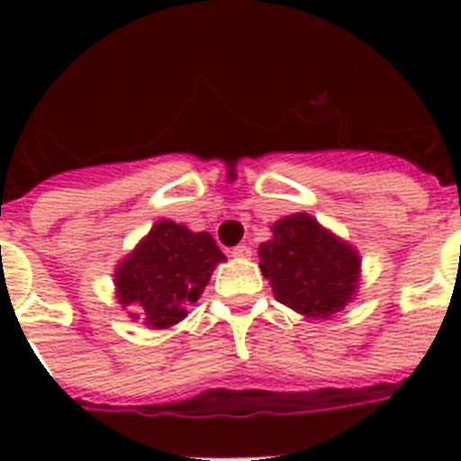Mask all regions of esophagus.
Here are the masks:
<instances>
[{
	"instance_id": "1",
	"label": "esophagus",
	"mask_w": 461,
	"mask_h": 461,
	"mask_svg": "<svg viewBox=\"0 0 461 461\" xmlns=\"http://www.w3.org/2000/svg\"><path fill=\"white\" fill-rule=\"evenodd\" d=\"M231 256H234V258H251V249H249V246L246 244H239V246H234V249H231Z\"/></svg>"
}]
</instances>
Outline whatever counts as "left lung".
Returning <instances> with one entry per match:
<instances>
[{"label": "left lung", "instance_id": "8db88e82", "mask_svg": "<svg viewBox=\"0 0 461 461\" xmlns=\"http://www.w3.org/2000/svg\"><path fill=\"white\" fill-rule=\"evenodd\" d=\"M273 239L260 244V270L275 299L318 321L342 311L358 289L361 258L354 246L337 239L308 212L282 217Z\"/></svg>", "mask_w": 461, "mask_h": 461}]
</instances>
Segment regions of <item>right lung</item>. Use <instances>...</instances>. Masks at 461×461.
<instances>
[{
    "mask_svg": "<svg viewBox=\"0 0 461 461\" xmlns=\"http://www.w3.org/2000/svg\"><path fill=\"white\" fill-rule=\"evenodd\" d=\"M224 253L208 231H191L172 220H159L148 237L117 266L114 285L131 318L165 330L186 318Z\"/></svg>",
    "mask_w": 461,
    "mask_h": 461,
    "instance_id": "1",
    "label": "right lung"
}]
</instances>
